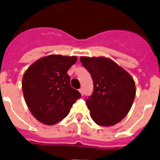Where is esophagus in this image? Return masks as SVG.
Masks as SVG:
<instances>
[{
  "mask_svg": "<svg viewBox=\"0 0 160 160\" xmlns=\"http://www.w3.org/2000/svg\"><path fill=\"white\" fill-rule=\"evenodd\" d=\"M79 91H80V94L82 95H84V90H83V88H80V89H79Z\"/></svg>",
  "mask_w": 160,
  "mask_h": 160,
  "instance_id": "esophagus-1",
  "label": "esophagus"
}]
</instances>
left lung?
Returning <instances> with one entry per match:
<instances>
[{
  "label": "left lung",
  "instance_id": "8db88e82",
  "mask_svg": "<svg viewBox=\"0 0 160 160\" xmlns=\"http://www.w3.org/2000/svg\"><path fill=\"white\" fill-rule=\"evenodd\" d=\"M80 59L93 81V92L86 100L91 118L98 125H115L131 109L136 95L133 79L107 58L80 57Z\"/></svg>",
  "mask_w": 160,
  "mask_h": 160
}]
</instances>
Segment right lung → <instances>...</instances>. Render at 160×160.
<instances>
[{"label": "right lung", "mask_w": 160, "mask_h": 160, "mask_svg": "<svg viewBox=\"0 0 160 160\" xmlns=\"http://www.w3.org/2000/svg\"><path fill=\"white\" fill-rule=\"evenodd\" d=\"M76 56L43 57L28 68L22 77L24 99L36 119L47 125L62 120L81 94L70 84L68 71Z\"/></svg>", "instance_id": "obj_1"}]
</instances>
